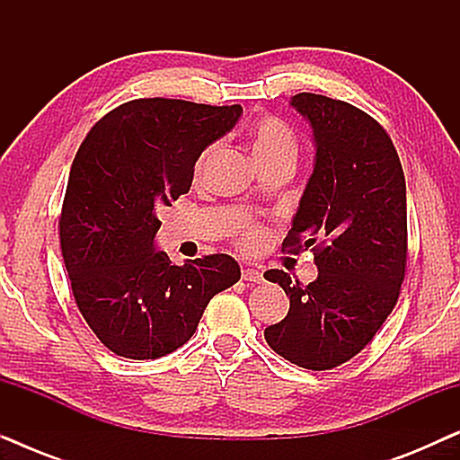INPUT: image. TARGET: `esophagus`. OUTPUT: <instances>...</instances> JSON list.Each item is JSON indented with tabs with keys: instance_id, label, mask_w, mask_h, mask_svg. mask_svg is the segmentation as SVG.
<instances>
[{
	"instance_id": "1",
	"label": "esophagus",
	"mask_w": 460,
	"mask_h": 460,
	"mask_svg": "<svg viewBox=\"0 0 460 460\" xmlns=\"http://www.w3.org/2000/svg\"><path fill=\"white\" fill-rule=\"evenodd\" d=\"M243 280L255 282V285H260V282H263V274L260 272V270H255V268H244L243 270Z\"/></svg>"
}]
</instances>
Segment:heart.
Wrapping results in <instances>:
<instances>
[{
  "label": "heart",
  "mask_w": 460,
  "mask_h": 460,
  "mask_svg": "<svg viewBox=\"0 0 460 460\" xmlns=\"http://www.w3.org/2000/svg\"><path fill=\"white\" fill-rule=\"evenodd\" d=\"M249 140L251 148H253L255 161L272 159V156L280 155L295 156V153H297V142H295L293 131L274 117H263L260 121H255L253 128L249 131ZM217 148L219 144H209V146L199 155L197 163H194V173H197V178H200V175L205 173V169L209 167L213 156L217 155ZM238 241H241L244 249H257L263 243V230L257 224L247 222L243 226L241 238H238Z\"/></svg>",
  "instance_id": "heart-1"
}]
</instances>
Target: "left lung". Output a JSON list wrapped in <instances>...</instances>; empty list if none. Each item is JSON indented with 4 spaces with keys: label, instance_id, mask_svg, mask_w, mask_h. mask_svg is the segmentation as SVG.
Masks as SVG:
<instances>
[{
    "label": "left lung",
    "instance_id": "obj_1",
    "mask_svg": "<svg viewBox=\"0 0 460 460\" xmlns=\"http://www.w3.org/2000/svg\"><path fill=\"white\" fill-rule=\"evenodd\" d=\"M291 106L312 125L316 161L282 249L314 247L318 279L263 276L291 307L263 337L285 360L329 370L367 348L400 297L406 272V180L387 131L343 100L301 92Z\"/></svg>",
    "mask_w": 460,
    "mask_h": 460
}]
</instances>
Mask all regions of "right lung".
<instances>
[{"label": "right lung", "mask_w": 460, "mask_h": 460, "mask_svg": "<svg viewBox=\"0 0 460 460\" xmlns=\"http://www.w3.org/2000/svg\"><path fill=\"white\" fill-rule=\"evenodd\" d=\"M241 115V104L140 98L104 115L81 142L58 219L60 249L75 304L112 354H172L194 335L213 295L241 279L230 255L175 266L155 251L156 213L190 190L199 155Z\"/></svg>", "instance_id": "obj_1"}]
</instances>
